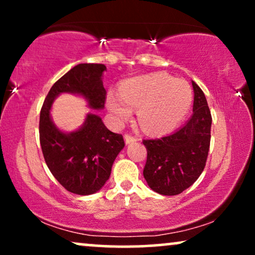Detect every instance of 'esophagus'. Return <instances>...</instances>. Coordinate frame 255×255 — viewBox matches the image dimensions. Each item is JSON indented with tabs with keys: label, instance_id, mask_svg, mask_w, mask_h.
Instances as JSON below:
<instances>
[{
	"label": "esophagus",
	"instance_id": "esophagus-1",
	"mask_svg": "<svg viewBox=\"0 0 255 255\" xmlns=\"http://www.w3.org/2000/svg\"><path fill=\"white\" fill-rule=\"evenodd\" d=\"M124 139H125V142H127V144H130V142H133V141L137 140V138L133 137V135L128 134V133L124 135Z\"/></svg>",
	"mask_w": 255,
	"mask_h": 255
}]
</instances>
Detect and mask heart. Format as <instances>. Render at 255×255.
Returning a JSON list of instances; mask_svg holds the SVG:
<instances>
[{
	"label": "heart",
	"instance_id": "obj_1",
	"mask_svg": "<svg viewBox=\"0 0 255 255\" xmlns=\"http://www.w3.org/2000/svg\"><path fill=\"white\" fill-rule=\"evenodd\" d=\"M193 90L184 80L163 73L139 76L125 81L121 95L110 93L107 104L118 123L137 110L141 128L149 133H161L176 128L189 110Z\"/></svg>",
	"mask_w": 255,
	"mask_h": 255
}]
</instances>
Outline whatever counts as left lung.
Here are the masks:
<instances>
[{"instance_id":"1","label":"left lung","mask_w":255,"mask_h":255,"mask_svg":"<svg viewBox=\"0 0 255 255\" xmlns=\"http://www.w3.org/2000/svg\"><path fill=\"white\" fill-rule=\"evenodd\" d=\"M190 120L174 133L146 139V182L155 193L173 196L189 188L203 172L211 138V113L204 93L194 81Z\"/></svg>"}]
</instances>
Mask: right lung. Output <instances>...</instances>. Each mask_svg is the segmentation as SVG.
I'll return each instance as SVG.
<instances>
[{"label":"right lung","instance_id":"1","mask_svg":"<svg viewBox=\"0 0 255 255\" xmlns=\"http://www.w3.org/2000/svg\"><path fill=\"white\" fill-rule=\"evenodd\" d=\"M102 64H79L52 86L40 110L39 139L45 162L58 182L76 195L99 191L109 179L111 167L125 146L123 135L108 130L100 116L88 114L79 130L62 132L51 118L54 99L62 93L85 97L88 107L101 110L107 92Z\"/></svg>","mask_w":255,"mask_h":255}]
</instances>
